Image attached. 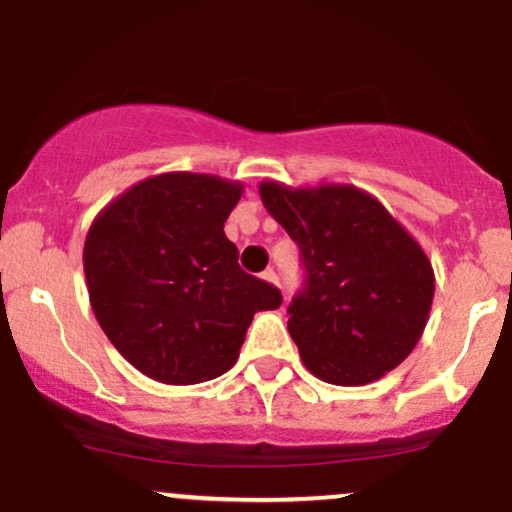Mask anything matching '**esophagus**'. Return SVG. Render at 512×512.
Masks as SVG:
<instances>
[{
    "label": "esophagus",
    "mask_w": 512,
    "mask_h": 512,
    "mask_svg": "<svg viewBox=\"0 0 512 512\" xmlns=\"http://www.w3.org/2000/svg\"><path fill=\"white\" fill-rule=\"evenodd\" d=\"M262 279H264V281H269V284L279 286V276H276V272H274V269H267V272H264V274H262Z\"/></svg>",
    "instance_id": "1"
}]
</instances>
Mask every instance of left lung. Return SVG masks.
I'll use <instances>...</instances> for the list:
<instances>
[{
	"label": "left lung",
	"instance_id": "1",
	"mask_svg": "<svg viewBox=\"0 0 512 512\" xmlns=\"http://www.w3.org/2000/svg\"><path fill=\"white\" fill-rule=\"evenodd\" d=\"M269 214L303 252L305 289L289 305L303 366L330 385H368L419 344L436 274L407 228L344 182H260Z\"/></svg>",
	"mask_w": 512,
	"mask_h": 512
}]
</instances>
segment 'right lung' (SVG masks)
<instances>
[{
  "mask_svg": "<svg viewBox=\"0 0 512 512\" xmlns=\"http://www.w3.org/2000/svg\"><path fill=\"white\" fill-rule=\"evenodd\" d=\"M243 182L151 175L105 204L84 243L88 301L105 337L146 378L195 385L238 361L252 317L281 293L238 267L223 233Z\"/></svg>",
  "mask_w": 512,
  "mask_h": 512,
  "instance_id": "add662e5",
  "label": "right lung"
}]
</instances>
